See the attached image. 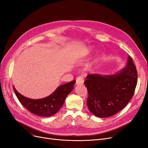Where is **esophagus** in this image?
Masks as SVG:
<instances>
[{"instance_id": "1", "label": "esophagus", "mask_w": 148, "mask_h": 148, "mask_svg": "<svg viewBox=\"0 0 148 148\" xmlns=\"http://www.w3.org/2000/svg\"><path fill=\"white\" fill-rule=\"evenodd\" d=\"M84 83V79L82 77H78L76 79V84H82Z\"/></svg>"}]
</instances>
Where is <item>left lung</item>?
Instances as JSON below:
<instances>
[{
    "instance_id": "left-lung-1",
    "label": "left lung",
    "mask_w": 148,
    "mask_h": 148,
    "mask_svg": "<svg viewBox=\"0 0 148 148\" xmlns=\"http://www.w3.org/2000/svg\"><path fill=\"white\" fill-rule=\"evenodd\" d=\"M84 81L90 112L99 118L113 116L125 107L133 97L137 83V73L128 56L126 66L113 75L89 74Z\"/></svg>"
}]
</instances>
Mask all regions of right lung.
<instances>
[{
  "label": "right lung",
  "mask_w": 148,
  "mask_h": 148,
  "mask_svg": "<svg viewBox=\"0 0 148 148\" xmlns=\"http://www.w3.org/2000/svg\"><path fill=\"white\" fill-rule=\"evenodd\" d=\"M75 80L59 86L49 97L42 99H33L21 95L14 88L15 94L20 102L32 113L40 116L49 117L57 113L63 106L67 95L74 88Z\"/></svg>",
  "instance_id": "1"
}]
</instances>
